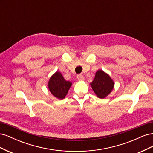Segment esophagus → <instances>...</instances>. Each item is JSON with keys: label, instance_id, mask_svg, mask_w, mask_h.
<instances>
[{"label": "esophagus", "instance_id": "obj_1", "mask_svg": "<svg viewBox=\"0 0 153 153\" xmlns=\"http://www.w3.org/2000/svg\"><path fill=\"white\" fill-rule=\"evenodd\" d=\"M76 78H77L78 80H80V81L84 80V76H83L82 75H77Z\"/></svg>", "mask_w": 153, "mask_h": 153}]
</instances>
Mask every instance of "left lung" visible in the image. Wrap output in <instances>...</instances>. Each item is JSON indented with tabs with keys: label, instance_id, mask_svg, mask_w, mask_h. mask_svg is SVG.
Masks as SVG:
<instances>
[{
	"label": "left lung",
	"instance_id": "obj_1",
	"mask_svg": "<svg viewBox=\"0 0 153 153\" xmlns=\"http://www.w3.org/2000/svg\"><path fill=\"white\" fill-rule=\"evenodd\" d=\"M90 85L97 97L103 99L112 91L114 82L108 74L99 69L96 71L94 79Z\"/></svg>",
	"mask_w": 153,
	"mask_h": 153
}]
</instances>
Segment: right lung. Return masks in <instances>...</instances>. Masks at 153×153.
<instances>
[{
	"mask_svg": "<svg viewBox=\"0 0 153 153\" xmlns=\"http://www.w3.org/2000/svg\"><path fill=\"white\" fill-rule=\"evenodd\" d=\"M71 85L72 83L64 79L59 71H56L51 76L48 83V87L51 94L59 100L65 98Z\"/></svg>",
	"mask_w": 153,
	"mask_h": 153,
	"instance_id": "add662e5",
	"label": "right lung"
}]
</instances>
